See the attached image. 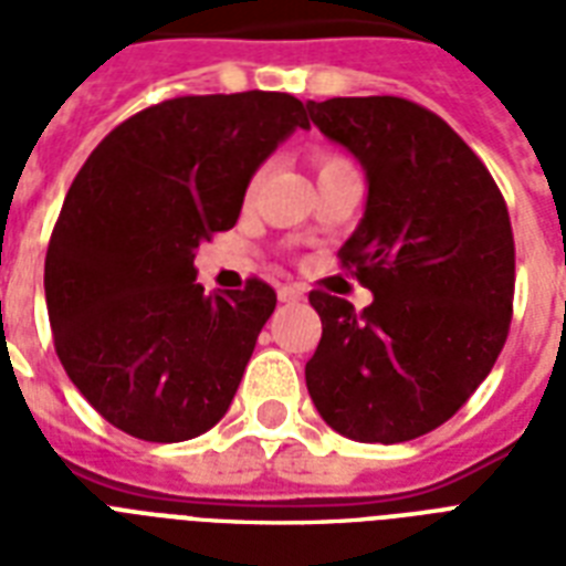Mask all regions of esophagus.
I'll use <instances>...</instances> for the list:
<instances>
[{
    "label": "esophagus",
    "instance_id": "esophagus-1",
    "mask_svg": "<svg viewBox=\"0 0 566 566\" xmlns=\"http://www.w3.org/2000/svg\"><path fill=\"white\" fill-rule=\"evenodd\" d=\"M279 300L300 302V300H305V291H302L300 284H284V287H279Z\"/></svg>",
    "mask_w": 566,
    "mask_h": 566
}]
</instances>
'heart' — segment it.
<instances>
[{"mask_svg":"<svg viewBox=\"0 0 566 566\" xmlns=\"http://www.w3.org/2000/svg\"><path fill=\"white\" fill-rule=\"evenodd\" d=\"M335 161H344V158H335V155H323V158H319V167H326V164H335Z\"/></svg>","mask_w":566,"mask_h":566,"instance_id":"heart-1","label":"heart"}]
</instances>
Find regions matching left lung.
<instances>
[{
    "mask_svg": "<svg viewBox=\"0 0 566 566\" xmlns=\"http://www.w3.org/2000/svg\"><path fill=\"white\" fill-rule=\"evenodd\" d=\"M311 123L367 172L340 264L373 291L361 314L311 291L323 337L305 364L319 417L344 438L402 443L447 422L500 358L514 311L505 199L452 128L399 96L308 102Z\"/></svg>",
    "mask_w": 566,
    "mask_h": 566,
    "instance_id": "left-lung-1",
    "label": "left lung"
}]
</instances>
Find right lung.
Wrapping results in <instances>:
<instances>
[{
  "label": "right lung",
  "instance_id": "right-lung-1",
  "mask_svg": "<svg viewBox=\"0 0 566 566\" xmlns=\"http://www.w3.org/2000/svg\"><path fill=\"white\" fill-rule=\"evenodd\" d=\"M296 128L308 117L291 93L176 96L119 123L75 176L46 249L49 326L70 381L119 431L179 443L229 411L275 291L249 279L205 296L193 258Z\"/></svg>",
  "mask_w": 566,
  "mask_h": 566
}]
</instances>
